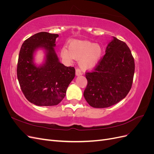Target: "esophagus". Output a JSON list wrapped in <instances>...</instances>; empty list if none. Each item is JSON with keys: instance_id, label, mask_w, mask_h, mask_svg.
<instances>
[{"instance_id": "34e87169", "label": "esophagus", "mask_w": 154, "mask_h": 154, "mask_svg": "<svg viewBox=\"0 0 154 154\" xmlns=\"http://www.w3.org/2000/svg\"><path fill=\"white\" fill-rule=\"evenodd\" d=\"M82 74V73L81 70H80V69L77 68V69H76V76H80V75H81Z\"/></svg>"}]
</instances>
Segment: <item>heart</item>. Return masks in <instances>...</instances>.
Wrapping results in <instances>:
<instances>
[{
	"label": "heart",
	"mask_w": 154,
	"mask_h": 154,
	"mask_svg": "<svg viewBox=\"0 0 154 154\" xmlns=\"http://www.w3.org/2000/svg\"><path fill=\"white\" fill-rule=\"evenodd\" d=\"M61 57L66 62L74 58L79 60V65L83 70H89L98 63L102 54V49L98 44L86 40H73L69 45V49L64 46L60 51Z\"/></svg>",
	"instance_id": "b5f03b06"
}]
</instances>
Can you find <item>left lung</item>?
<instances>
[{
  "mask_svg": "<svg viewBox=\"0 0 154 154\" xmlns=\"http://www.w3.org/2000/svg\"><path fill=\"white\" fill-rule=\"evenodd\" d=\"M113 38L94 70L85 72L87 85L83 96L94 108H106L118 103L132 88L134 57L125 42Z\"/></svg>",
  "mask_w": 154,
  "mask_h": 154,
  "instance_id": "1",
  "label": "left lung"
}]
</instances>
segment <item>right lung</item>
I'll return each mask as SVG.
<instances>
[{"mask_svg":"<svg viewBox=\"0 0 154 154\" xmlns=\"http://www.w3.org/2000/svg\"><path fill=\"white\" fill-rule=\"evenodd\" d=\"M58 34L38 32L22 44L17 63V78L23 94L31 103L38 106L57 105L64 98L67 88L75 76L74 67L61 63L54 47ZM39 47L47 51L45 63L36 67L33 53Z\"/></svg>","mask_w":154,"mask_h":154,"instance_id":"add662e5","label":"right lung"}]
</instances>
